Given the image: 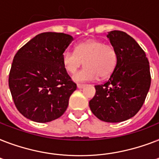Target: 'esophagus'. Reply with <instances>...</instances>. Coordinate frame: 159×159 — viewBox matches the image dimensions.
<instances>
[{"instance_id": "1", "label": "esophagus", "mask_w": 159, "mask_h": 159, "mask_svg": "<svg viewBox=\"0 0 159 159\" xmlns=\"http://www.w3.org/2000/svg\"><path fill=\"white\" fill-rule=\"evenodd\" d=\"M85 86H86L85 84H80V83H78V84H77V87H78L79 89H82V88H83Z\"/></svg>"}]
</instances>
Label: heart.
Instances as JSON below:
<instances>
[{
  "instance_id": "obj_1",
  "label": "heart",
  "mask_w": 159,
  "mask_h": 159,
  "mask_svg": "<svg viewBox=\"0 0 159 159\" xmlns=\"http://www.w3.org/2000/svg\"><path fill=\"white\" fill-rule=\"evenodd\" d=\"M117 52L112 45L97 39L77 44L75 52L66 51L62 54V64L71 74H74L83 64L85 67L73 77L77 82H88L108 77L117 64Z\"/></svg>"
}]
</instances>
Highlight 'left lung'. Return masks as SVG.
<instances>
[{
	"label": "left lung",
	"mask_w": 159,
	"mask_h": 159,
	"mask_svg": "<svg viewBox=\"0 0 159 159\" xmlns=\"http://www.w3.org/2000/svg\"><path fill=\"white\" fill-rule=\"evenodd\" d=\"M107 38L117 52V64L109 79L95 86L91 111L105 122L130 119L143 106L151 84L149 62L144 51L123 31L109 32Z\"/></svg>",
	"instance_id": "obj_1"
}]
</instances>
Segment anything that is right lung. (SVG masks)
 Instances as JSON below:
<instances>
[{"instance_id":"obj_1","label":"right lung","mask_w":159,"mask_h":159,"mask_svg":"<svg viewBox=\"0 0 159 159\" xmlns=\"http://www.w3.org/2000/svg\"><path fill=\"white\" fill-rule=\"evenodd\" d=\"M72 40L67 34H39L15 55L9 87L16 108L27 119L46 123L67 110L77 84L67 74L62 57Z\"/></svg>"}]
</instances>
